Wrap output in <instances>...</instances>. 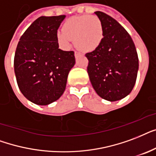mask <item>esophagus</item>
I'll list each match as a JSON object with an SVG mask.
<instances>
[{
  "label": "esophagus",
  "instance_id": "34e87169",
  "mask_svg": "<svg viewBox=\"0 0 156 156\" xmlns=\"http://www.w3.org/2000/svg\"><path fill=\"white\" fill-rule=\"evenodd\" d=\"M80 52L75 51V57H76V58H77V57L80 56Z\"/></svg>",
  "mask_w": 156,
  "mask_h": 156
}]
</instances>
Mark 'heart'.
I'll return each mask as SVG.
<instances>
[{
	"mask_svg": "<svg viewBox=\"0 0 156 156\" xmlns=\"http://www.w3.org/2000/svg\"><path fill=\"white\" fill-rule=\"evenodd\" d=\"M57 38L64 48H68L74 40L79 49L93 51L99 46L103 38L102 22L94 15L72 17L65 22L62 30L58 32Z\"/></svg>",
	"mask_w": 156,
	"mask_h": 156,
	"instance_id": "b5f03b06",
	"label": "heart"
}]
</instances>
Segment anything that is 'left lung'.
<instances>
[{
  "instance_id": "8db88e82",
  "label": "left lung",
  "mask_w": 156,
  "mask_h": 156,
  "mask_svg": "<svg viewBox=\"0 0 156 156\" xmlns=\"http://www.w3.org/2000/svg\"><path fill=\"white\" fill-rule=\"evenodd\" d=\"M102 22L103 38L99 46L87 53V72L94 89L103 99L115 102L129 95L134 87L138 70L135 44L118 22L96 11Z\"/></svg>"
}]
</instances>
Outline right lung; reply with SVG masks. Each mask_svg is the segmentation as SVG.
Masks as SVG:
<instances>
[{"label": "right lung", "instance_id": "add662e5", "mask_svg": "<svg viewBox=\"0 0 156 156\" xmlns=\"http://www.w3.org/2000/svg\"><path fill=\"white\" fill-rule=\"evenodd\" d=\"M65 15L41 16L22 35L14 54L18 86L27 99L48 105L61 97L75 65L74 51L58 49L57 32Z\"/></svg>", "mask_w": 156, "mask_h": 156}]
</instances>
